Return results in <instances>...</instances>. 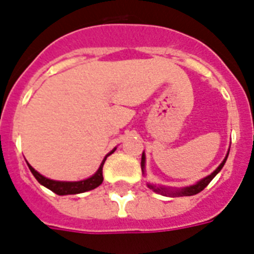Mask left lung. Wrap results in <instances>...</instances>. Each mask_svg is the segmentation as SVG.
<instances>
[{"instance_id": "1", "label": "left lung", "mask_w": 254, "mask_h": 254, "mask_svg": "<svg viewBox=\"0 0 254 254\" xmlns=\"http://www.w3.org/2000/svg\"><path fill=\"white\" fill-rule=\"evenodd\" d=\"M228 157V155H227ZM227 157L223 162L220 163V166L217 167L215 171H213L211 175L208 177L203 178L201 181H199L196 185L193 186H190V187H185V189H181V190H167V189H163V187H155V186H151V185H147L149 186V189L154 190L155 192L158 193H162V195H173V196H191V195H196L197 192H200L203 190L208 186V183L212 181L213 178L216 177V174L223 169L224 166L225 161H227ZM141 167H142V171H143V167H145V154H142V159H141Z\"/></svg>"}]
</instances>
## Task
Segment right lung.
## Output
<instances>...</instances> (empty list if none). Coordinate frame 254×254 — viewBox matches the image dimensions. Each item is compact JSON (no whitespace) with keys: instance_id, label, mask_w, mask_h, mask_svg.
Here are the masks:
<instances>
[{"instance_id":"obj_1","label":"right lung","mask_w":254,"mask_h":254,"mask_svg":"<svg viewBox=\"0 0 254 254\" xmlns=\"http://www.w3.org/2000/svg\"><path fill=\"white\" fill-rule=\"evenodd\" d=\"M115 151V150H113ZM113 151H111L108 155H111ZM107 155V157H108ZM107 157L104 158L103 163L100 165L99 170L96 171L95 175H92L91 178H88L85 181H80V182H59V181H53V179H49V178H45L43 175L35 171L33 167L29 165L30 171L33 173V175L35 177L41 185H43L45 187H47L49 190H51L53 192L58 193V195H75V193H81L85 192V191H89V190H93L96 187H99L101 183H103V166L104 162H105V159Z\"/></svg>"}]
</instances>
